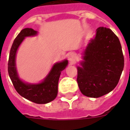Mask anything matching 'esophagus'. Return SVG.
Wrapping results in <instances>:
<instances>
[{"mask_svg": "<svg viewBox=\"0 0 130 130\" xmlns=\"http://www.w3.org/2000/svg\"><path fill=\"white\" fill-rule=\"evenodd\" d=\"M68 60H69V63L71 64H73L75 63V60H76V56L74 53H71L68 55Z\"/></svg>", "mask_w": 130, "mask_h": 130, "instance_id": "1", "label": "esophagus"}]
</instances>
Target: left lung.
Segmentation results:
<instances>
[{"label":"left lung","mask_w":130,"mask_h":130,"mask_svg":"<svg viewBox=\"0 0 130 130\" xmlns=\"http://www.w3.org/2000/svg\"><path fill=\"white\" fill-rule=\"evenodd\" d=\"M82 53L83 61L77 67V82L81 92L99 98L115 88L124 67V57L119 38L109 28L96 29Z\"/></svg>","instance_id":"8db88e82"}]
</instances>
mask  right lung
Returning <instances> with one entry per match:
<instances>
[{"mask_svg":"<svg viewBox=\"0 0 130 130\" xmlns=\"http://www.w3.org/2000/svg\"><path fill=\"white\" fill-rule=\"evenodd\" d=\"M37 34L38 31L32 28H25L15 38L9 54L8 72L15 90L21 96L37 104H46L55 100L57 97L59 77L61 71L68 65V61L65 59L55 63L48 75L40 83H27L20 79L16 68L17 50L25 38L34 36Z\"/></svg>","mask_w":130,"mask_h":130,"instance_id":"1","label":"right lung"}]
</instances>
